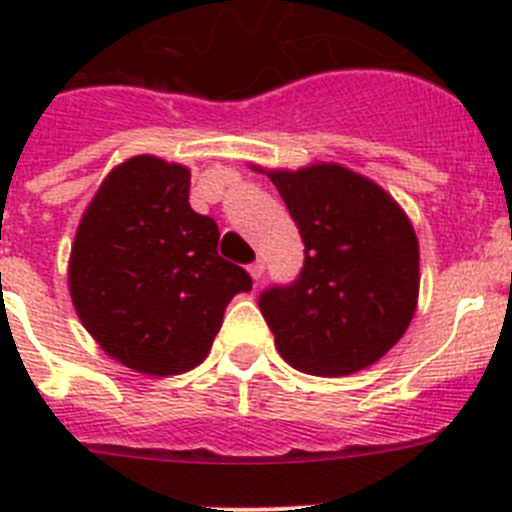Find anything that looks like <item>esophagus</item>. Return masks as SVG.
Here are the masks:
<instances>
[{
  "instance_id": "obj_1",
  "label": "esophagus",
  "mask_w": 512,
  "mask_h": 512,
  "mask_svg": "<svg viewBox=\"0 0 512 512\" xmlns=\"http://www.w3.org/2000/svg\"><path fill=\"white\" fill-rule=\"evenodd\" d=\"M248 274H251L253 282H259V279L264 277V261H253V264L248 266Z\"/></svg>"
}]
</instances>
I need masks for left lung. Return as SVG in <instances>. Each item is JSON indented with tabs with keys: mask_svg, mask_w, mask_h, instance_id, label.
I'll return each mask as SVG.
<instances>
[{
	"mask_svg": "<svg viewBox=\"0 0 512 512\" xmlns=\"http://www.w3.org/2000/svg\"><path fill=\"white\" fill-rule=\"evenodd\" d=\"M264 174L305 243L300 277L259 297L277 351L312 377L361 372L405 336L418 307L413 223L390 192L341 164Z\"/></svg>",
	"mask_w": 512,
	"mask_h": 512,
	"instance_id": "8db88e82",
	"label": "left lung"
}]
</instances>
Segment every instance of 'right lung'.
<instances>
[{
	"label": "right lung",
	"instance_id": "add662e5",
	"mask_svg": "<svg viewBox=\"0 0 512 512\" xmlns=\"http://www.w3.org/2000/svg\"><path fill=\"white\" fill-rule=\"evenodd\" d=\"M220 230L189 207V169L133 156L104 176L71 243L74 310L104 354L151 377L210 354L228 302L251 289L217 253Z\"/></svg>",
	"mask_w": 512,
	"mask_h": 512
}]
</instances>
